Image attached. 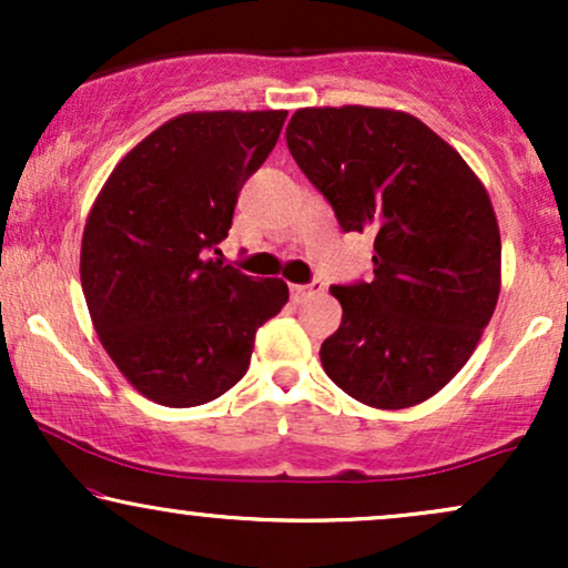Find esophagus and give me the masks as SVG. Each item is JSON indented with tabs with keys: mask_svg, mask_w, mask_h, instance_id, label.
<instances>
[{
	"mask_svg": "<svg viewBox=\"0 0 568 568\" xmlns=\"http://www.w3.org/2000/svg\"><path fill=\"white\" fill-rule=\"evenodd\" d=\"M323 291V283H310V285H291V302H304L306 296H312V293H321Z\"/></svg>",
	"mask_w": 568,
	"mask_h": 568,
	"instance_id": "obj_1",
	"label": "esophagus"
}]
</instances>
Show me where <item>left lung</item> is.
<instances>
[{"label":"left lung","mask_w":568,"mask_h":568,"mask_svg":"<svg viewBox=\"0 0 568 568\" xmlns=\"http://www.w3.org/2000/svg\"><path fill=\"white\" fill-rule=\"evenodd\" d=\"M285 141L344 232H374V280L334 285L325 374L371 408L440 393L478 347L501 285L497 213L473 168L414 114L298 109Z\"/></svg>","instance_id":"8db88e82"}]
</instances>
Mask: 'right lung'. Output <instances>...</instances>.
<instances>
[{"mask_svg": "<svg viewBox=\"0 0 568 568\" xmlns=\"http://www.w3.org/2000/svg\"><path fill=\"white\" fill-rule=\"evenodd\" d=\"M288 112H186L116 162L82 232L90 321L149 400L192 408L245 376L256 331L288 302L280 277L224 266L237 194Z\"/></svg>", "mask_w": 568, "mask_h": 568, "instance_id": "obj_1", "label": "right lung"}]
</instances>
